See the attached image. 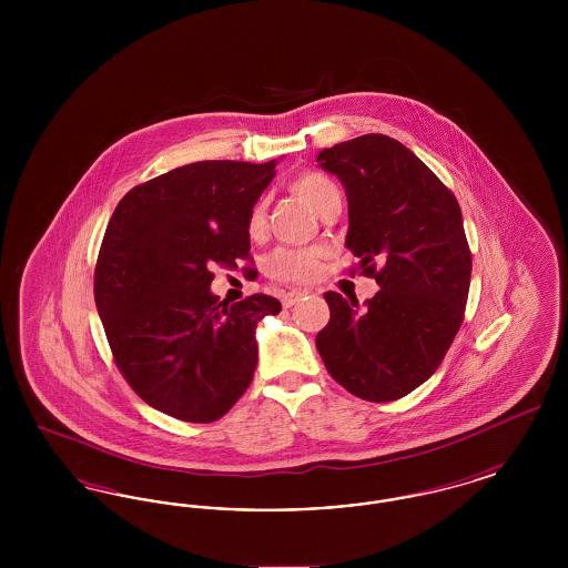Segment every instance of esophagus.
Returning <instances> with one entry per match:
<instances>
[{
    "label": "esophagus",
    "mask_w": 568,
    "mask_h": 568,
    "mask_svg": "<svg viewBox=\"0 0 568 568\" xmlns=\"http://www.w3.org/2000/svg\"><path fill=\"white\" fill-rule=\"evenodd\" d=\"M302 296H306V292H287L285 296L281 297V302H283L285 308H290V306H294Z\"/></svg>",
    "instance_id": "1"
}]
</instances>
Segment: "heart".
Instances as JSON below:
<instances>
[{
    "label": "heart",
    "mask_w": 568,
    "mask_h": 568,
    "mask_svg": "<svg viewBox=\"0 0 568 568\" xmlns=\"http://www.w3.org/2000/svg\"><path fill=\"white\" fill-rule=\"evenodd\" d=\"M292 191L320 215L324 213L325 206L332 200L341 197L334 181H329L320 172H304L296 176L292 183ZM264 230H266V206L264 202H260L253 206L248 215V234L260 236ZM317 257H320L317 251H311V248H278L272 253L266 271L272 278L287 281V283L306 281L317 272Z\"/></svg>",
    "instance_id": "heart-1"
}]
</instances>
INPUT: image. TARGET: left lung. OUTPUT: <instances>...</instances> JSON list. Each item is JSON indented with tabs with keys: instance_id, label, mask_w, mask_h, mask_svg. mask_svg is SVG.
Masks as SVG:
<instances>
[{
	"instance_id": "obj_1",
	"label": "left lung",
	"mask_w": 568,
	"mask_h": 568,
	"mask_svg": "<svg viewBox=\"0 0 568 568\" xmlns=\"http://www.w3.org/2000/svg\"><path fill=\"white\" fill-rule=\"evenodd\" d=\"M317 162L343 183L345 246L381 287L364 308L324 294L329 322L317 334V352L353 396L398 400L433 377L464 320L473 262L458 200L389 135L334 144Z\"/></svg>"
}]
</instances>
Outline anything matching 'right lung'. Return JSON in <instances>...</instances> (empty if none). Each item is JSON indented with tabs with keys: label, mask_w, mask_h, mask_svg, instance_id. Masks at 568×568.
Masks as SVG:
<instances>
[{
	"label": "right lung",
	"mask_w": 568,
	"mask_h": 568,
	"mask_svg": "<svg viewBox=\"0 0 568 568\" xmlns=\"http://www.w3.org/2000/svg\"><path fill=\"white\" fill-rule=\"evenodd\" d=\"M266 163L195 162L138 185L110 216L95 266V306L121 375L146 405L211 424L257 366L266 294L236 304L211 292L215 264L248 260V215L271 185Z\"/></svg>",
	"instance_id": "add662e5"
}]
</instances>
